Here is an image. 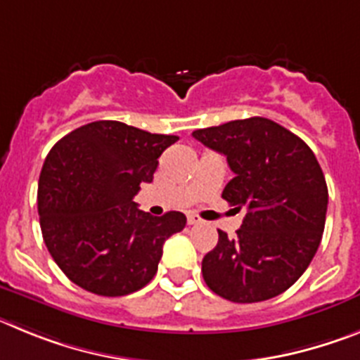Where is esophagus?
Here are the masks:
<instances>
[{"instance_id":"esophagus-1","label":"esophagus","mask_w":360,"mask_h":360,"mask_svg":"<svg viewBox=\"0 0 360 360\" xmlns=\"http://www.w3.org/2000/svg\"><path fill=\"white\" fill-rule=\"evenodd\" d=\"M203 219L200 218L198 214H195V212H189V214H187V224L189 225H198V224H202Z\"/></svg>"}]
</instances>
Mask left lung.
Instances as JSON below:
<instances>
[{
    "mask_svg": "<svg viewBox=\"0 0 360 360\" xmlns=\"http://www.w3.org/2000/svg\"><path fill=\"white\" fill-rule=\"evenodd\" d=\"M196 141L227 157L234 178L221 198L247 214L205 254L207 287L232 303L283 294L310 265L326 221L328 187L316 155L297 135L263 117L196 129Z\"/></svg>",
    "mask_w": 360,
    "mask_h": 360,
    "instance_id": "left-lung-1",
    "label": "left lung"
}]
</instances>
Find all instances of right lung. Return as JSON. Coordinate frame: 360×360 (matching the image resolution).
Segmentation results:
<instances>
[{
    "label": "right lung",
    "instance_id": "1",
    "mask_svg": "<svg viewBox=\"0 0 360 360\" xmlns=\"http://www.w3.org/2000/svg\"><path fill=\"white\" fill-rule=\"evenodd\" d=\"M176 141V135L97 120L50 149L37 211L46 249L70 281L119 297L155 278L164 241L187 219L178 211L151 216L133 198L141 184L153 182L158 157Z\"/></svg>",
    "mask_w": 360,
    "mask_h": 360
}]
</instances>
